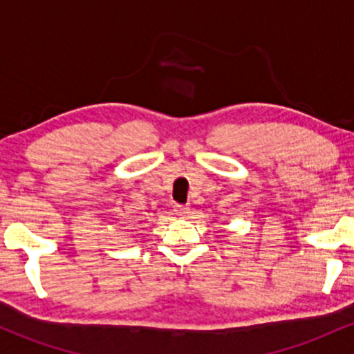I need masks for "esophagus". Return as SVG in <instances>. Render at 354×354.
Here are the masks:
<instances>
[{
	"mask_svg": "<svg viewBox=\"0 0 354 354\" xmlns=\"http://www.w3.org/2000/svg\"><path fill=\"white\" fill-rule=\"evenodd\" d=\"M174 214H176V216H180V218H186V214L189 213V208L188 206H183V205H176L174 206Z\"/></svg>",
	"mask_w": 354,
	"mask_h": 354,
	"instance_id": "esophagus-1",
	"label": "esophagus"
}]
</instances>
